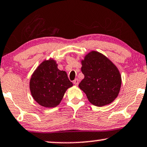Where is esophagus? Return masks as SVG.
<instances>
[{
    "label": "esophagus",
    "instance_id": "esophagus-1",
    "mask_svg": "<svg viewBox=\"0 0 147 147\" xmlns=\"http://www.w3.org/2000/svg\"><path fill=\"white\" fill-rule=\"evenodd\" d=\"M79 79H76L74 80V81H73V83L75 84V85H79Z\"/></svg>",
    "mask_w": 147,
    "mask_h": 147
}]
</instances>
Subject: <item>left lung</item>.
Segmentation results:
<instances>
[{"mask_svg": "<svg viewBox=\"0 0 147 147\" xmlns=\"http://www.w3.org/2000/svg\"><path fill=\"white\" fill-rule=\"evenodd\" d=\"M81 71L85 78L79 87L92 104L101 107L116 98L122 80L118 69L108 58L92 51L82 60Z\"/></svg>", "mask_w": 147, "mask_h": 147, "instance_id": "obj_1", "label": "left lung"}]
</instances>
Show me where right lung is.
<instances>
[{"mask_svg": "<svg viewBox=\"0 0 147 147\" xmlns=\"http://www.w3.org/2000/svg\"><path fill=\"white\" fill-rule=\"evenodd\" d=\"M54 60H44L31 76L29 87L37 103L46 107L57 106L66 89L72 86L65 71Z\"/></svg>", "mask_w": 147, "mask_h": 147, "instance_id": "1", "label": "right lung"}]
</instances>
